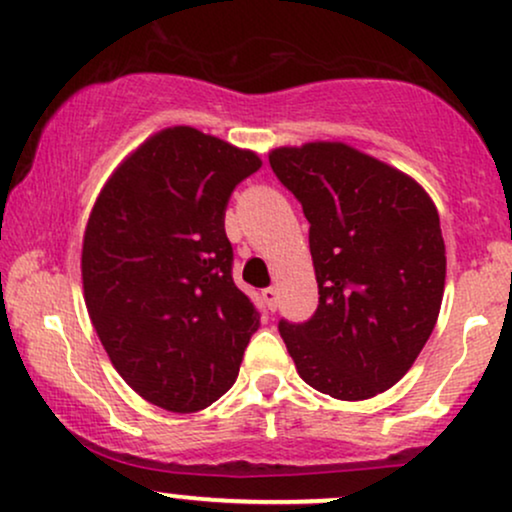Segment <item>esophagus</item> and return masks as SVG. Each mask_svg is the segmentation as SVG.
<instances>
[{"instance_id":"obj_1","label":"esophagus","mask_w":512,"mask_h":512,"mask_svg":"<svg viewBox=\"0 0 512 512\" xmlns=\"http://www.w3.org/2000/svg\"><path fill=\"white\" fill-rule=\"evenodd\" d=\"M262 300H264V303H267L269 310L274 312L276 305H279V291H276V288H264Z\"/></svg>"}]
</instances>
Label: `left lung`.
Wrapping results in <instances>:
<instances>
[{
    "label": "left lung",
    "mask_w": 512,
    "mask_h": 512,
    "mask_svg": "<svg viewBox=\"0 0 512 512\" xmlns=\"http://www.w3.org/2000/svg\"><path fill=\"white\" fill-rule=\"evenodd\" d=\"M310 221L319 307L279 331L300 379L338 400H367L415 365L439 319L446 245L415 178L338 140L269 152Z\"/></svg>",
    "instance_id": "obj_1"
}]
</instances>
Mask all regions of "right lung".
I'll return each mask as SVG.
<instances>
[{
	"mask_svg": "<svg viewBox=\"0 0 512 512\" xmlns=\"http://www.w3.org/2000/svg\"><path fill=\"white\" fill-rule=\"evenodd\" d=\"M260 166L257 152L169 126L123 157L90 209V322L121 379L157 408L186 415L224 396L260 329L224 231L233 188Z\"/></svg>",
	"mask_w": 512,
	"mask_h": 512,
	"instance_id": "add662e5",
	"label": "right lung"
}]
</instances>
